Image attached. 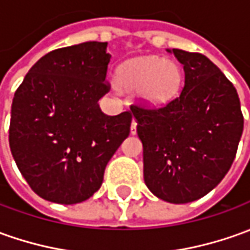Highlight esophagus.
Wrapping results in <instances>:
<instances>
[{
	"label": "esophagus",
	"mask_w": 250,
	"mask_h": 250,
	"mask_svg": "<svg viewBox=\"0 0 250 250\" xmlns=\"http://www.w3.org/2000/svg\"><path fill=\"white\" fill-rule=\"evenodd\" d=\"M130 130H131V134H135V132H137V122H135L134 119H132L131 128H130Z\"/></svg>",
	"instance_id": "esophagus-1"
}]
</instances>
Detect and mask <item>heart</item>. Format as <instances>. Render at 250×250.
<instances>
[{
	"mask_svg": "<svg viewBox=\"0 0 250 250\" xmlns=\"http://www.w3.org/2000/svg\"><path fill=\"white\" fill-rule=\"evenodd\" d=\"M119 89L137 90V98L149 106H161L179 94L183 71L178 62L156 56L137 57L119 65L115 74Z\"/></svg>",
	"mask_w": 250,
	"mask_h": 250,
	"instance_id": "b5f03b06",
	"label": "heart"
}]
</instances>
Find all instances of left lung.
I'll return each mask as SVG.
<instances>
[{
	"label": "left lung",
	"instance_id": "1",
	"mask_svg": "<svg viewBox=\"0 0 250 250\" xmlns=\"http://www.w3.org/2000/svg\"><path fill=\"white\" fill-rule=\"evenodd\" d=\"M181 94L160 108L131 105L144 146V179L154 196L172 204L201 198L216 188L235 159L244 130L238 93L212 61L181 49Z\"/></svg>",
	"mask_w": 250,
	"mask_h": 250
}]
</instances>
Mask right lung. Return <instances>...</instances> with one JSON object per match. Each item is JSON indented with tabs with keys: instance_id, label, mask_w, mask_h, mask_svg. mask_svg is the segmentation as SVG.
I'll use <instances>...</instances> for the list:
<instances>
[{
	"instance_id": "obj_1",
	"label": "right lung",
	"mask_w": 250,
	"mask_h": 250,
	"mask_svg": "<svg viewBox=\"0 0 250 250\" xmlns=\"http://www.w3.org/2000/svg\"><path fill=\"white\" fill-rule=\"evenodd\" d=\"M106 42H83L37 61L12 101L9 146L37 194L78 204L101 188L104 171L128 134L131 112L105 115L98 100L111 54Z\"/></svg>"
}]
</instances>
